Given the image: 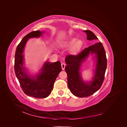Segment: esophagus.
I'll return each instance as SVG.
<instances>
[{
  "instance_id": "esophagus-1",
  "label": "esophagus",
  "mask_w": 127,
  "mask_h": 127,
  "mask_svg": "<svg viewBox=\"0 0 127 127\" xmlns=\"http://www.w3.org/2000/svg\"><path fill=\"white\" fill-rule=\"evenodd\" d=\"M66 67V64L64 63H61V68H62V70H64V68Z\"/></svg>"
}]
</instances>
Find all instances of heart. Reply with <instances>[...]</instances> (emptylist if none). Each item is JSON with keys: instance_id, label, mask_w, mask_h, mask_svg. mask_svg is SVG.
<instances>
[{"instance_id": "1", "label": "heart", "mask_w": 127, "mask_h": 127, "mask_svg": "<svg viewBox=\"0 0 127 127\" xmlns=\"http://www.w3.org/2000/svg\"><path fill=\"white\" fill-rule=\"evenodd\" d=\"M82 42L81 40H77L76 38H71L66 41L64 44V47H72L71 50L74 53H77L80 50L82 46Z\"/></svg>"}]
</instances>
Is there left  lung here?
I'll return each mask as SVG.
<instances>
[{
    "label": "left lung",
    "mask_w": 127,
    "mask_h": 127,
    "mask_svg": "<svg viewBox=\"0 0 127 127\" xmlns=\"http://www.w3.org/2000/svg\"><path fill=\"white\" fill-rule=\"evenodd\" d=\"M84 32L86 33L88 40L98 39L91 31L86 30ZM90 55L93 56L95 61V68L92 80L85 82L82 78L80 69L82 63ZM65 61L67 64L65 70L68 76V86L75 96L79 97H87L100 88L104 79L107 66L106 53L101 42L96 43L85 49L77 55H68L65 58Z\"/></svg>",
    "instance_id": "1"
}]
</instances>
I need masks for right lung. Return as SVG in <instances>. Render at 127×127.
I'll list each match as a JSON object with an SVG mask.
<instances>
[{
  "label": "right lung",
  "mask_w": 127,
  "mask_h": 127,
  "mask_svg": "<svg viewBox=\"0 0 127 127\" xmlns=\"http://www.w3.org/2000/svg\"><path fill=\"white\" fill-rule=\"evenodd\" d=\"M44 31H33L25 36L17 45L15 55L14 69L24 93L35 98H45L52 91L53 84L62 70L59 61L51 63L45 61L37 74L30 75L25 67L24 50L30 38L39 37Z\"/></svg>",
  "instance_id": "obj_1"
}]
</instances>
